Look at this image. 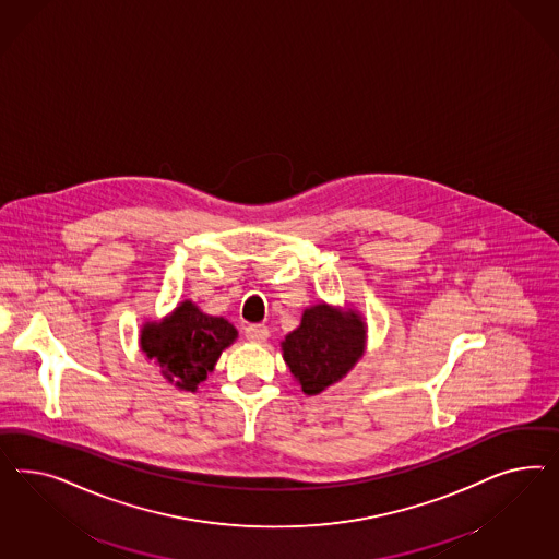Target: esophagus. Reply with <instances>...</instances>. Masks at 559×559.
<instances>
[{"label":"esophagus","mask_w":559,"mask_h":559,"mask_svg":"<svg viewBox=\"0 0 559 559\" xmlns=\"http://www.w3.org/2000/svg\"><path fill=\"white\" fill-rule=\"evenodd\" d=\"M269 334H271L269 328H266V325H260V323H252V325L246 328V338L250 340V342H255V344L266 342Z\"/></svg>","instance_id":"34e87169"}]
</instances>
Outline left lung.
Segmentation results:
<instances>
[{
    "label": "left lung",
    "instance_id": "1",
    "mask_svg": "<svg viewBox=\"0 0 559 559\" xmlns=\"http://www.w3.org/2000/svg\"><path fill=\"white\" fill-rule=\"evenodd\" d=\"M365 350V325L328 305L305 309L301 325L283 342V356L307 395H318L353 369Z\"/></svg>",
    "mask_w": 559,
    "mask_h": 559
}]
</instances>
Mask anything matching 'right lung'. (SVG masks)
Wrapping results in <instances>:
<instances>
[{
  "mask_svg": "<svg viewBox=\"0 0 559 559\" xmlns=\"http://www.w3.org/2000/svg\"><path fill=\"white\" fill-rule=\"evenodd\" d=\"M236 338V328L227 320L204 316L192 301H185L164 322L143 328L141 350L169 383L194 391Z\"/></svg>",
  "mask_w": 559,
  "mask_h": 559,
  "instance_id": "1",
  "label": "right lung"
}]
</instances>
